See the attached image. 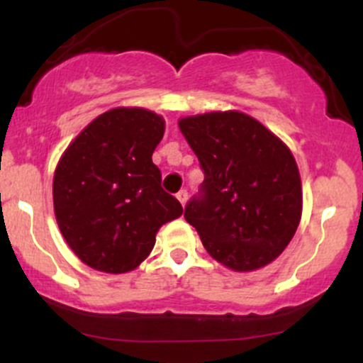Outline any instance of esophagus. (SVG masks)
Wrapping results in <instances>:
<instances>
[{
    "mask_svg": "<svg viewBox=\"0 0 363 363\" xmlns=\"http://www.w3.org/2000/svg\"><path fill=\"white\" fill-rule=\"evenodd\" d=\"M177 199L179 201H181V205L184 206L186 205V201H187V189H181L177 193Z\"/></svg>",
    "mask_w": 363,
    "mask_h": 363,
    "instance_id": "34e87169",
    "label": "esophagus"
}]
</instances>
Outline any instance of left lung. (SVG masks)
Returning a JSON list of instances; mask_svg holds the SVG:
<instances>
[{"label": "left lung", "instance_id": "obj_1", "mask_svg": "<svg viewBox=\"0 0 363 363\" xmlns=\"http://www.w3.org/2000/svg\"><path fill=\"white\" fill-rule=\"evenodd\" d=\"M179 128L205 174L184 218L208 254L235 272L272 262L302 215L301 176L290 150L237 111L184 118Z\"/></svg>", "mask_w": 363, "mask_h": 363}]
</instances>
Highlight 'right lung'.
<instances>
[{
	"mask_svg": "<svg viewBox=\"0 0 363 363\" xmlns=\"http://www.w3.org/2000/svg\"><path fill=\"white\" fill-rule=\"evenodd\" d=\"M164 124L155 112L119 107L91 121L62 153L54 213L66 242L90 268L131 272L153 249L158 228L182 215L152 162Z\"/></svg>",
	"mask_w": 363,
	"mask_h": 363,
	"instance_id": "obj_1",
	"label": "right lung"
}]
</instances>
